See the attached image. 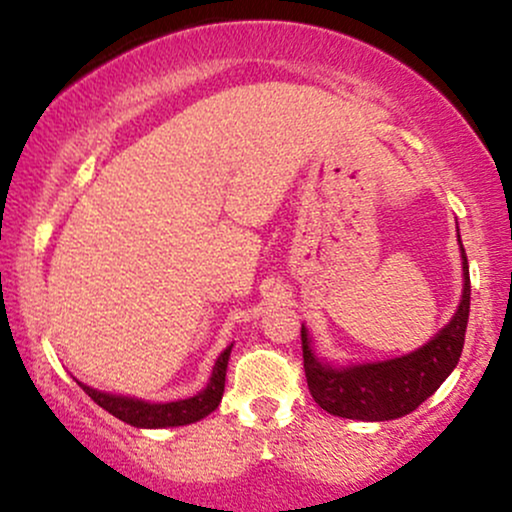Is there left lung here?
I'll return each mask as SVG.
<instances>
[{"label": "left lung", "instance_id": "8db88e82", "mask_svg": "<svg viewBox=\"0 0 512 512\" xmlns=\"http://www.w3.org/2000/svg\"><path fill=\"white\" fill-rule=\"evenodd\" d=\"M462 245V243H460ZM464 291L460 308L448 325L421 349L402 358L366 366L332 368L310 349L308 330L301 327L303 368L310 395L322 409L342 419L390 421L409 414L443 385L462 356L469 320V267L462 248Z\"/></svg>", "mask_w": 512, "mask_h": 512}]
</instances>
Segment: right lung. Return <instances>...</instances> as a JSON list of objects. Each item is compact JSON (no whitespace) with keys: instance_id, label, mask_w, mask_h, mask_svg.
I'll return each mask as SVG.
<instances>
[{"instance_id":"1","label":"right lung","mask_w":512,"mask_h":512,"mask_svg":"<svg viewBox=\"0 0 512 512\" xmlns=\"http://www.w3.org/2000/svg\"><path fill=\"white\" fill-rule=\"evenodd\" d=\"M228 356H231V346H228L223 354L216 358L214 373H211L209 385L202 392H197L195 397L178 399V402L168 404H149L142 399H129V397H117L108 395V392H98L93 387L81 385V390L86 392L98 407L117 416L120 421H125L129 426L137 428H168V426H185L195 424V421L209 416L211 411L219 407L223 397V387H226V368H228Z\"/></svg>"}]
</instances>
